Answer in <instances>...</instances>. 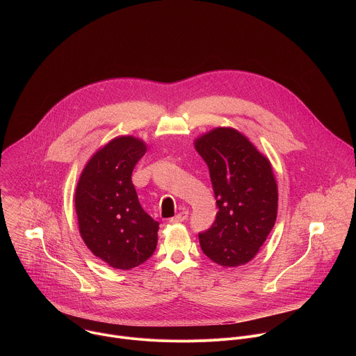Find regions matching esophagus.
Masks as SVG:
<instances>
[{
	"instance_id": "obj_1",
	"label": "esophagus",
	"mask_w": 356,
	"mask_h": 356,
	"mask_svg": "<svg viewBox=\"0 0 356 356\" xmlns=\"http://www.w3.org/2000/svg\"><path fill=\"white\" fill-rule=\"evenodd\" d=\"M187 217H188V211H181V213H179L176 217L170 218V222H172V224H173V222H183L184 220H187Z\"/></svg>"
}]
</instances>
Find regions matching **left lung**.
Returning a JSON list of instances; mask_svg holds the SVG:
<instances>
[{"label": "left lung", "mask_w": 356, "mask_h": 356, "mask_svg": "<svg viewBox=\"0 0 356 356\" xmlns=\"http://www.w3.org/2000/svg\"><path fill=\"white\" fill-rule=\"evenodd\" d=\"M206 161L217 218L198 234L202 252L224 268L250 262L277 217V183L269 159L235 128L218 127L194 140Z\"/></svg>", "instance_id": "1"}]
</instances>
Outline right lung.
Listing matches in <instances>:
<instances>
[{"instance_id": "obj_1", "label": "right lung", "mask_w": 356, "mask_h": 356, "mask_svg": "<svg viewBox=\"0 0 356 356\" xmlns=\"http://www.w3.org/2000/svg\"><path fill=\"white\" fill-rule=\"evenodd\" d=\"M145 152L142 139L117 136L90 158L77 181L80 235L92 255L114 269L139 266L156 249L159 222L140 207L131 179Z\"/></svg>"}]
</instances>
